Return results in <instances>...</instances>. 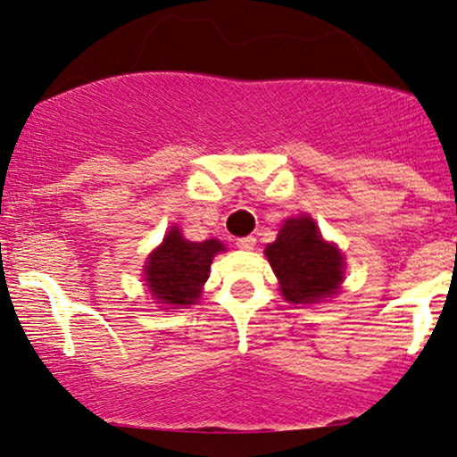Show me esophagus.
<instances>
[{
	"label": "esophagus",
	"instance_id": "esophagus-1",
	"mask_svg": "<svg viewBox=\"0 0 457 457\" xmlns=\"http://www.w3.org/2000/svg\"><path fill=\"white\" fill-rule=\"evenodd\" d=\"M254 245H257V238H254V236H245V238L236 240V246L242 248V251H251Z\"/></svg>",
	"mask_w": 457,
	"mask_h": 457
}]
</instances>
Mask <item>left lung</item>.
Segmentation results:
<instances>
[{
  "mask_svg": "<svg viewBox=\"0 0 457 457\" xmlns=\"http://www.w3.org/2000/svg\"><path fill=\"white\" fill-rule=\"evenodd\" d=\"M265 257L279 279L286 301L303 305L337 295L343 282V257L321 238L313 219H288Z\"/></svg>",
  "mask_w": 457,
  "mask_h": 457,
  "instance_id": "obj_1",
  "label": "left lung"
}]
</instances>
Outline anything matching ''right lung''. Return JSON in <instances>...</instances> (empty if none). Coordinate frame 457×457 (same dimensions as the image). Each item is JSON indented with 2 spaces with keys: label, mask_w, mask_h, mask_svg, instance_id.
<instances>
[{
  "label": "right lung",
  "mask_w": 457,
  "mask_h": 457,
  "mask_svg": "<svg viewBox=\"0 0 457 457\" xmlns=\"http://www.w3.org/2000/svg\"><path fill=\"white\" fill-rule=\"evenodd\" d=\"M223 251L219 240L190 242L178 228L165 236L162 245L145 263V282L162 305L186 307L200 296V288L211 271L212 257Z\"/></svg>",
  "instance_id": "right-lung-1"
}]
</instances>
